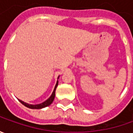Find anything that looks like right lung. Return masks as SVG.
Returning a JSON list of instances; mask_svg holds the SVG:
<instances>
[{
    "label": "right lung",
    "mask_w": 133,
    "mask_h": 133,
    "mask_svg": "<svg viewBox=\"0 0 133 133\" xmlns=\"http://www.w3.org/2000/svg\"><path fill=\"white\" fill-rule=\"evenodd\" d=\"M58 84V81H57V83H56V85H55V89L53 90V92H52V95L48 99L46 100V101H44L43 102L42 104H36V105H32V104H29L27 103H25V102H23L21 100H19V101L23 104L25 107H28V108H30V109H41V108H44V107H47L49 105H50L52 103V101H54V98H55V89L57 88V86Z\"/></svg>",
    "instance_id": "obj_1"
}]
</instances>
